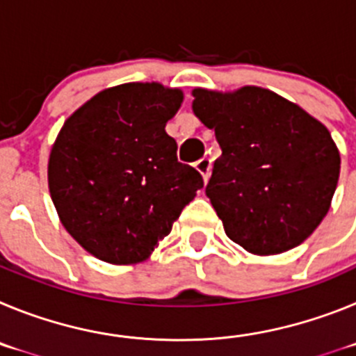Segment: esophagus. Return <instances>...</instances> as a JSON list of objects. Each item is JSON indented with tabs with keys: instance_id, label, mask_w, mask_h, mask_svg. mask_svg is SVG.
Here are the masks:
<instances>
[{
	"instance_id": "1",
	"label": "esophagus",
	"mask_w": 356,
	"mask_h": 356,
	"mask_svg": "<svg viewBox=\"0 0 356 356\" xmlns=\"http://www.w3.org/2000/svg\"><path fill=\"white\" fill-rule=\"evenodd\" d=\"M194 168H196V171L200 172L201 176H203V180H209L210 176V169H212V162H210V159H201L197 160L196 163H194Z\"/></svg>"
}]
</instances>
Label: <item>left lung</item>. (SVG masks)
<instances>
[{
	"instance_id": "obj_1",
	"label": "left lung",
	"mask_w": 356,
	"mask_h": 356,
	"mask_svg": "<svg viewBox=\"0 0 356 356\" xmlns=\"http://www.w3.org/2000/svg\"><path fill=\"white\" fill-rule=\"evenodd\" d=\"M193 112L222 155L207 196L235 244L260 257L300 246L328 213L341 155L328 128L276 92L194 89Z\"/></svg>"
}]
</instances>
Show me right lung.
Here are the masks:
<instances>
[{
	"mask_svg": "<svg viewBox=\"0 0 356 356\" xmlns=\"http://www.w3.org/2000/svg\"><path fill=\"white\" fill-rule=\"evenodd\" d=\"M181 102L180 89L156 81L115 85L74 110L56 135L48 160L53 205L96 259L146 260L203 187L165 134Z\"/></svg>",
	"mask_w": 356,
	"mask_h": 356,
	"instance_id": "1",
	"label": "right lung"
}]
</instances>
